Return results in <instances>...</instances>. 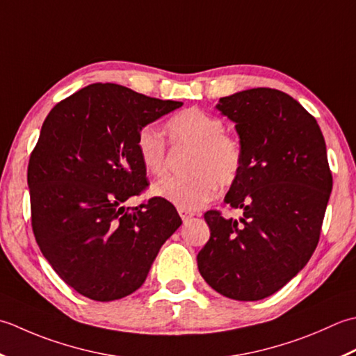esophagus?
<instances>
[{"label":"esophagus","instance_id":"34e87169","mask_svg":"<svg viewBox=\"0 0 356 356\" xmlns=\"http://www.w3.org/2000/svg\"><path fill=\"white\" fill-rule=\"evenodd\" d=\"M178 213H179L181 218H183V221H184V222L191 220L192 216L195 215L193 212H191V210H184V209H178Z\"/></svg>","mask_w":356,"mask_h":356}]
</instances>
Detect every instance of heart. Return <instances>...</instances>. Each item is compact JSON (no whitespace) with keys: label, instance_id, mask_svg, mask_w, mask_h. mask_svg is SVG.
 I'll return each instance as SVG.
<instances>
[{"label":"heart","instance_id":"1","mask_svg":"<svg viewBox=\"0 0 356 356\" xmlns=\"http://www.w3.org/2000/svg\"><path fill=\"white\" fill-rule=\"evenodd\" d=\"M224 122L200 108H186L168 122V134L175 146L191 147L184 177L158 181L152 193L178 209L197 210L213 198L216 184L234 183L241 169V149L224 134ZM136 152L147 173L161 177L168 169L165 144L158 130L144 127L136 135Z\"/></svg>","mask_w":356,"mask_h":356}]
</instances>
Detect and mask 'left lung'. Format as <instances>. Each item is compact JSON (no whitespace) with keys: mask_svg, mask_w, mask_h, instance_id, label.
<instances>
[{"mask_svg":"<svg viewBox=\"0 0 356 356\" xmlns=\"http://www.w3.org/2000/svg\"><path fill=\"white\" fill-rule=\"evenodd\" d=\"M216 108L239 136L241 169L224 201L243 209V216L206 212L210 238L198 269L227 298L264 300L302 270L316 249L332 192L324 136L306 108L277 89L236 92Z\"/></svg>","mask_w":356,"mask_h":356,"instance_id":"obj_1","label":"left lung"}]
</instances>
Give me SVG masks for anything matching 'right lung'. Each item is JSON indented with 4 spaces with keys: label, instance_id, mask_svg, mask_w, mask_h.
Instances as JSON below:
<instances>
[{
    "label": "right lung",
    "instance_id": "obj_1",
    "mask_svg": "<svg viewBox=\"0 0 356 356\" xmlns=\"http://www.w3.org/2000/svg\"><path fill=\"white\" fill-rule=\"evenodd\" d=\"M181 106L120 84H90L42 122L27 169L32 229L54 270L87 298L113 301L140 289L183 222L161 198L122 206L147 186L138 132Z\"/></svg>",
    "mask_w": 356,
    "mask_h": 356
}]
</instances>
